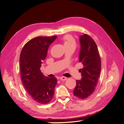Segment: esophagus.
I'll list each match as a JSON object with an SVG mask.
<instances>
[{"instance_id":"1","label":"esophagus","mask_w":124,"mask_h":124,"mask_svg":"<svg viewBox=\"0 0 124 124\" xmlns=\"http://www.w3.org/2000/svg\"><path fill=\"white\" fill-rule=\"evenodd\" d=\"M67 77H63V76H62V77H60V80H62V81H65V80H67Z\"/></svg>"}]
</instances>
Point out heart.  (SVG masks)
<instances>
[{
    "label": "heart",
    "instance_id": "1",
    "mask_svg": "<svg viewBox=\"0 0 124 124\" xmlns=\"http://www.w3.org/2000/svg\"><path fill=\"white\" fill-rule=\"evenodd\" d=\"M63 41L64 45L65 47L72 45L76 46L75 40H74L73 38L70 35H65V36L63 38Z\"/></svg>",
    "mask_w": 124,
    "mask_h": 124
}]
</instances>
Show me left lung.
Segmentation results:
<instances>
[{
	"mask_svg": "<svg viewBox=\"0 0 124 124\" xmlns=\"http://www.w3.org/2000/svg\"><path fill=\"white\" fill-rule=\"evenodd\" d=\"M79 62L84 65L80 69L82 78L76 81L74 95L81 99L94 93L101 71V57L94 40L87 34L81 35Z\"/></svg>",
	"mask_w": 124,
	"mask_h": 124,
	"instance_id": "left-lung-1",
	"label": "left lung"
}]
</instances>
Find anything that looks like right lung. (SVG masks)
<instances>
[{"label":"right lung","mask_w":124,"mask_h":124,"mask_svg":"<svg viewBox=\"0 0 124 124\" xmlns=\"http://www.w3.org/2000/svg\"><path fill=\"white\" fill-rule=\"evenodd\" d=\"M56 38L35 37L25 44L20 54L22 82L33 100L40 104H47L51 101L57 84L56 78L46 77L40 70L49 46Z\"/></svg>","instance_id":"obj_1"}]
</instances>
